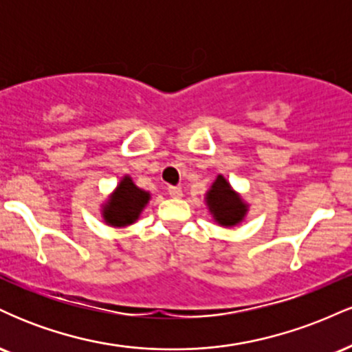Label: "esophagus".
I'll list each match as a JSON object with an SVG mask.
<instances>
[{
	"instance_id": "esophagus-1",
	"label": "esophagus",
	"mask_w": 352,
	"mask_h": 352,
	"mask_svg": "<svg viewBox=\"0 0 352 352\" xmlns=\"http://www.w3.org/2000/svg\"><path fill=\"white\" fill-rule=\"evenodd\" d=\"M168 193H170L172 199H182V195H184L180 187H168Z\"/></svg>"
}]
</instances>
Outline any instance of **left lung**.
Segmentation results:
<instances>
[{
  "label": "left lung",
  "instance_id": "1",
  "mask_svg": "<svg viewBox=\"0 0 352 352\" xmlns=\"http://www.w3.org/2000/svg\"><path fill=\"white\" fill-rule=\"evenodd\" d=\"M207 205L213 218L221 227H233L243 220L246 213V205L240 195L233 192L230 184L221 175L217 177L212 188L207 193Z\"/></svg>",
  "mask_w": 352,
  "mask_h": 352
}]
</instances>
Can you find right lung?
<instances>
[{
	"label": "right lung",
	"mask_w": 352,
	"mask_h": 352,
	"mask_svg": "<svg viewBox=\"0 0 352 352\" xmlns=\"http://www.w3.org/2000/svg\"><path fill=\"white\" fill-rule=\"evenodd\" d=\"M148 199H151L148 192L135 187L131 177L125 175L120 180L119 187L116 188L114 195L104 207V220L112 227H125V225L134 223Z\"/></svg>",
	"instance_id": "right-lung-1"
}]
</instances>
